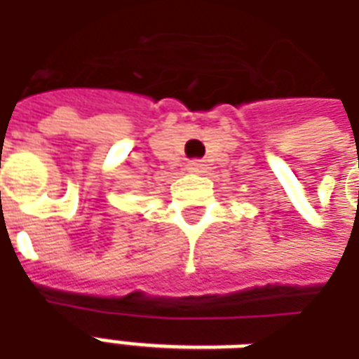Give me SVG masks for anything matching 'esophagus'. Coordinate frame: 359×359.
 Returning <instances> with one entry per match:
<instances>
[{"label":"esophagus","instance_id":"34e87169","mask_svg":"<svg viewBox=\"0 0 359 359\" xmlns=\"http://www.w3.org/2000/svg\"><path fill=\"white\" fill-rule=\"evenodd\" d=\"M187 170L191 172V174H203V170H205V164L201 162V160H193L187 164Z\"/></svg>","mask_w":359,"mask_h":359}]
</instances>
